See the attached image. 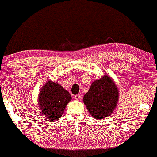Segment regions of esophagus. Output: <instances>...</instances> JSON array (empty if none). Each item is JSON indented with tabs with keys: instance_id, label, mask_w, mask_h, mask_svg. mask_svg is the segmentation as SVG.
<instances>
[{
	"instance_id": "obj_1",
	"label": "esophagus",
	"mask_w": 157,
	"mask_h": 157,
	"mask_svg": "<svg viewBox=\"0 0 157 157\" xmlns=\"http://www.w3.org/2000/svg\"><path fill=\"white\" fill-rule=\"evenodd\" d=\"M81 95L80 94H76V95H75V97H74V98H75V100H80V99H81Z\"/></svg>"
}]
</instances>
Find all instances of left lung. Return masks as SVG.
I'll return each mask as SVG.
<instances>
[{"label": "left lung", "mask_w": 157, "mask_h": 157, "mask_svg": "<svg viewBox=\"0 0 157 157\" xmlns=\"http://www.w3.org/2000/svg\"><path fill=\"white\" fill-rule=\"evenodd\" d=\"M119 99L117 87L108 75L94 81L83 97V102L91 115L100 120L110 116L117 107Z\"/></svg>", "instance_id": "1"}]
</instances>
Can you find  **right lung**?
<instances>
[{"instance_id":"obj_1","label":"right lung","mask_w":157,"mask_h":157,"mask_svg":"<svg viewBox=\"0 0 157 157\" xmlns=\"http://www.w3.org/2000/svg\"><path fill=\"white\" fill-rule=\"evenodd\" d=\"M71 100V97L68 91L60 84L48 80L40 89L38 104L44 117L55 121L61 117Z\"/></svg>"}]
</instances>
